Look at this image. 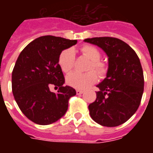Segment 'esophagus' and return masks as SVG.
<instances>
[{"instance_id":"1","label":"esophagus","mask_w":153,"mask_h":153,"mask_svg":"<svg viewBox=\"0 0 153 153\" xmlns=\"http://www.w3.org/2000/svg\"><path fill=\"white\" fill-rule=\"evenodd\" d=\"M83 93V90H80V89H77L76 90V93L77 95H80V94H82V93Z\"/></svg>"}]
</instances>
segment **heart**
<instances>
[{
	"label": "heart",
	"mask_w": 153,
	"mask_h": 153,
	"mask_svg": "<svg viewBox=\"0 0 153 153\" xmlns=\"http://www.w3.org/2000/svg\"><path fill=\"white\" fill-rule=\"evenodd\" d=\"M80 51L83 56H85L91 61L88 66V70H95L100 77L105 76L107 73L108 68L106 64L100 60L102 57L101 51L97 47L91 45L83 46L81 47ZM74 60L75 56L73 49L68 48L61 51L58 59V64L64 73H69L72 70L74 65ZM97 79V75L93 70L86 73L74 71L66 77V83L68 85L74 88L83 89L96 83Z\"/></svg>",
	"instance_id": "heart-1"
}]
</instances>
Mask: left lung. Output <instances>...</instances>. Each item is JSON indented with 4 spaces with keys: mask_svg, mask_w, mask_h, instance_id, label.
Segmentation results:
<instances>
[{
    "mask_svg": "<svg viewBox=\"0 0 153 153\" xmlns=\"http://www.w3.org/2000/svg\"><path fill=\"white\" fill-rule=\"evenodd\" d=\"M108 56L106 77L97 85L95 102L88 106L97 124L115 127L124 124L138 110L143 93L144 78L137 54L128 44L111 37L87 38Z\"/></svg>",
    "mask_w": 153,
    "mask_h": 153,
    "instance_id": "left-lung-1",
    "label": "left lung"
}]
</instances>
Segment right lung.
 I'll return each mask as SVG.
<instances>
[{
    "label": "right lung",
    "instance_id": "obj_1",
    "mask_svg": "<svg viewBox=\"0 0 153 153\" xmlns=\"http://www.w3.org/2000/svg\"><path fill=\"white\" fill-rule=\"evenodd\" d=\"M76 43L77 40L42 36L19 54L12 71V92L19 109L31 121L50 125L67 111L69 100L76 91L63 85L58 59L62 51ZM53 86L59 88L57 94L50 91Z\"/></svg>",
    "mask_w": 153,
    "mask_h": 153
}]
</instances>
